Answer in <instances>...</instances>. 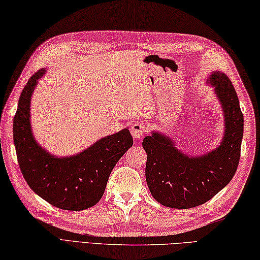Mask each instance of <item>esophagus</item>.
<instances>
[{
    "mask_svg": "<svg viewBox=\"0 0 260 260\" xmlns=\"http://www.w3.org/2000/svg\"><path fill=\"white\" fill-rule=\"evenodd\" d=\"M148 132L147 126L140 122H136L131 125V134L136 139H141Z\"/></svg>",
    "mask_w": 260,
    "mask_h": 260,
    "instance_id": "esophagus-1",
    "label": "esophagus"
}]
</instances>
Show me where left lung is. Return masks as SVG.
Instances as JSON below:
<instances>
[{"instance_id": "obj_1", "label": "left lung", "mask_w": 260, "mask_h": 260, "mask_svg": "<svg viewBox=\"0 0 260 260\" xmlns=\"http://www.w3.org/2000/svg\"><path fill=\"white\" fill-rule=\"evenodd\" d=\"M209 81L215 87L225 121L224 137L216 149L188 157L158 132L142 141L148 187L155 200L168 208L190 209L208 202L229 184L239 165L243 136L239 100L225 74L215 72Z\"/></svg>"}]
</instances>
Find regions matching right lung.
<instances>
[{"mask_svg":"<svg viewBox=\"0 0 260 260\" xmlns=\"http://www.w3.org/2000/svg\"><path fill=\"white\" fill-rule=\"evenodd\" d=\"M41 68L26 83L13 119V140L25 182L40 198L58 209L81 211L102 198L111 172L134 145L130 131L123 129L95 142L76 156L57 158L37 144L30 125V100Z\"/></svg>","mask_w":260,"mask_h":260,"instance_id":"1","label":"right lung"}]
</instances>
